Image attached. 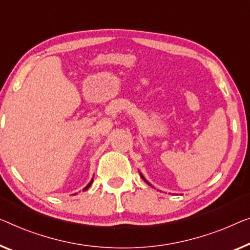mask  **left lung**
Masks as SVG:
<instances>
[{"label": "left lung", "mask_w": 250, "mask_h": 250, "mask_svg": "<svg viewBox=\"0 0 250 250\" xmlns=\"http://www.w3.org/2000/svg\"><path fill=\"white\" fill-rule=\"evenodd\" d=\"M140 176H141V178H143V180H144L145 182H146V183H147V184H149V182H147V181H146V178H145V177L143 176V174H141V173H140ZM149 185H150V186H151V188H154V186H152L151 184H149Z\"/></svg>", "instance_id": "1"}]
</instances>
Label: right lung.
Returning a JSON list of instances; mask_svg holds the SVG:
<instances>
[{"label":"right lung","instance_id":"obj_1","mask_svg":"<svg viewBox=\"0 0 250 250\" xmlns=\"http://www.w3.org/2000/svg\"><path fill=\"white\" fill-rule=\"evenodd\" d=\"M92 183H93V178H92V181L91 182H89V183L86 185V186H85V188H83V191H86V189L89 188V186H91L92 185Z\"/></svg>","mask_w":250,"mask_h":250}]
</instances>
